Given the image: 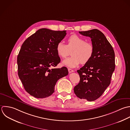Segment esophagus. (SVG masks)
Here are the masks:
<instances>
[{
  "mask_svg": "<svg viewBox=\"0 0 130 130\" xmlns=\"http://www.w3.org/2000/svg\"><path fill=\"white\" fill-rule=\"evenodd\" d=\"M68 71H69V73H71V72H74V70H72V69H71L68 68Z\"/></svg>",
  "mask_w": 130,
  "mask_h": 130,
  "instance_id": "34e87169",
  "label": "esophagus"
}]
</instances>
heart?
I'll return each instance as SVG.
<instances>
[{"instance_id":"obj_1","label":"heart","mask_w":130,"mask_h":130,"mask_svg":"<svg viewBox=\"0 0 130 130\" xmlns=\"http://www.w3.org/2000/svg\"><path fill=\"white\" fill-rule=\"evenodd\" d=\"M67 42L66 44L61 41L56 46L57 53L62 58L69 56L70 51H72V56L63 61L64 65L74 68L80 63L82 64L87 63L91 59L94 52V47L92 43L86 42L85 39L75 34L69 36Z\"/></svg>"}]
</instances>
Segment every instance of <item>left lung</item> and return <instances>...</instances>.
Returning a JSON list of instances; mask_svg holds the SVG:
<instances>
[{
    "label": "left lung",
    "mask_w": 130,
    "mask_h": 130,
    "mask_svg": "<svg viewBox=\"0 0 130 130\" xmlns=\"http://www.w3.org/2000/svg\"><path fill=\"white\" fill-rule=\"evenodd\" d=\"M79 33L91 38L94 52L91 59L77 71L80 81L74 92L79 98L93 101L99 98L110 84L116 66L115 52L100 30L94 29Z\"/></svg>",
    "instance_id": "left-lung-1"
}]
</instances>
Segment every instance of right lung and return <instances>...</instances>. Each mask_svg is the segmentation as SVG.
Listing matches in <instances>:
<instances>
[{
  "label": "right lung",
  "instance_id": "add662e5",
  "mask_svg": "<svg viewBox=\"0 0 130 130\" xmlns=\"http://www.w3.org/2000/svg\"><path fill=\"white\" fill-rule=\"evenodd\" d=\"M66 31L38 30L22 45L17 57L18 71L26 91L37 98L51 96L58 80L68 75L66 67L54 68L60 61L56 51Z\"/></svg>",
  "mask_w": 130,
  "mask_h": 130
}]
</instances>
